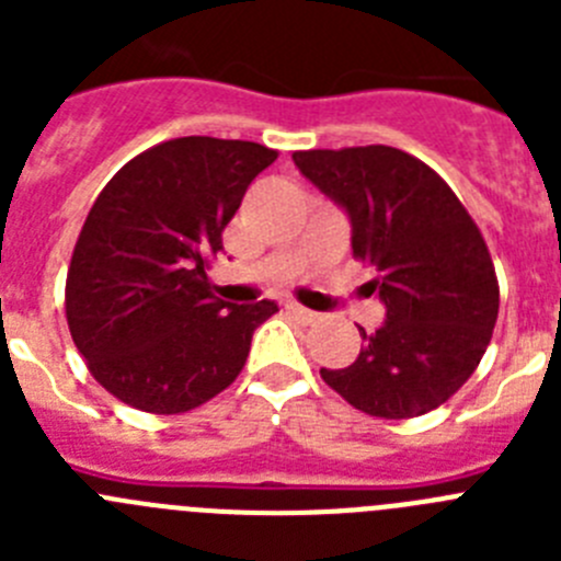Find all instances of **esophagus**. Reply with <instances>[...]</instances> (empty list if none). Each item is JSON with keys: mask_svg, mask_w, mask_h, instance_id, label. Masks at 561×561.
I'll return each instance as SVG.
<instances>
[{"mask_svg": "<svg viewBox=\"0 0 561 561\" xmlns=\"http://www.w3.org/2000/svg\"><path fill=\"white\" fill-rule=\"evenodd\" d=\"M286 311H289V314L295 317V320H300V323H314V320H317L314 311L304 309V306H300V304H286Z\"/></svg>", "mask_w": 561, "mask_h": 561, "instance_id": "obj_1", "label": "esophagus"}]
</instances>
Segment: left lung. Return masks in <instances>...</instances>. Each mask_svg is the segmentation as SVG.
Returning <instances> with one entry per match:
<instances>
[{
	"label": "left lung",
	"instance_id": "left-lung-1",
	"mask_svg": "<svg viewBox=\"0 0 561 561\" xmlns=\"http://www.w3.org/2000/svg\"><path fill=\"white\" fill-rule=\"evenodd\" d=\"M306 180L351 216L354 257L376 270L388 320L362 334L348 368H320L331 390L376 419L440 408L483 359L500 309L492 255L453 187L390 146L291 153Z\"/></svg>",
	"mask_w": 561,
	"mask_h": 561
}]
</instances>
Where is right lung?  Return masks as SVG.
<instances>
[{
	"label": "right lung",
	"mask_w": 561,
	"mask_h": 561,
	"mask_svg": "<svg viewBox=\"0 0 561 561\" xmlns=\"http://www.w3.org/2000/svg\"><path fill=\"white\" fill-rule=\"evenodd\" d=\"M275 148L176 137L114 173L67 272V325L89 374L142 413L176 415L230 388L272 300L236 306L207 270L247 187Z\"/></svg>",
	"instance_id": "obj_1"
}]
</instances>
